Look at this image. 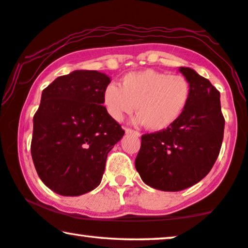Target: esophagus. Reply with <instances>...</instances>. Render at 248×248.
I'll return each mask as SVG.
<instances>
[{
  "instance_id": "obj_1",
  "label": "esophagus",
  "mask_w": 248,
  "mask_h": 248,
  "mask_svg": "<svg viewBox=\"0 0 248 248\" xmlns=\"http://www.w3.org/2000/svg\"><path fill=\"white\" fill-rule=\"evenodd\" d=\"M125 132H126V133H128V134H134V135H137V137H140V133H139L138 131L132 130V128L125 127Z\"/></svg>"
}]
</instances>
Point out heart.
Instances as JSON below:
<instances>
[{
  "mask_svg": "<svg viewBox=\"0 0 248 248\" xmlns=\"http://www.w3.org/2000/svg\"><path fill=\"white\" fill-rule=\"evenodd\" d=\"M191 93V83L186 77L148 69L125 74L121 87L108 84L104 91V105L115 121H122L135 108L139 123L145 124L149 130L162 131L182 116Z\"/></svg>",
  "mask_w": 248,
  "mask_h": 248,
  "instance_id": "heart-1",
  "label": "heart"
}]
</instances>
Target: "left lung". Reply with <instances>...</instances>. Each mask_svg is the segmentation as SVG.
<instances>
[{"instance_id": "obj_1", "label": "left lung", "mask_w": 248, "mask_h": 248, "mask_svg": "<svg viewBox=\"0 0 248 248\" xmlns=\"http://www.w3.org/2000/svg\"><path fill=\"white\" fill-rule=\"evenodd\" d=\"M179 71L191 83L188 106L171 126L143 134L135 168L151 187L177 192L204 178L221 149L225 118L220 93L189 67Z\"/></svg>"}]
</instances>
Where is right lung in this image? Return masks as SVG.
Segmentation results:
<instances>
[{
    "label": "right lung",
    "mask_w": 248,
    "mask_h": 248,
    "mask_svg": "<svg viewBox=\"0 0 248 248\" xmlns=\"http://www.w3.org/2000/svg\"><path fill=\"white\" fill-rule=\"evenodd\" d=\"M109 83L106 74L78 70L43 90L30 149L37 174L57 194L78 196L96 188L108 152L123 138L125 131L103 106Z\"/></svg>",
    "instance_id": "right-lung-1"
}]
</instances>
